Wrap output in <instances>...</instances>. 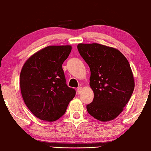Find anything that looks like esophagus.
Returning a JSON list of instances; mask_svg holds the SVG:
<instances>
[{"label":"esophagus","instance_id":"1","mask_svg":"<svg viewBox=\"0 0 151 151\" xmlns=\"http://www.w3.org/2000/svg\"><path fill=\"white\" fill-rule=\"evenodd\" d=\"M77 92H78V94L81 93V92H82V87H81V86H79V87H78Z\"/></svg>","mask_w":151,"mask_h":151}]
</instances>
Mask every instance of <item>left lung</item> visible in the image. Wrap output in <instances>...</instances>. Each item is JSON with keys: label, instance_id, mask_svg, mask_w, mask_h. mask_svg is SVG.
Masks as SVG:
<instances>
[{"label": "left lung", "instance_id": "obj_1", "mask_svg": "<svg viewBox=\"0 0 151 151\" xmlns=\"http://www.w3.org/2000/svg\"><path fill=\"white\" fill-rule=\"evenodd\" d=\"M78 50L91 71L94 98L86 105L88 113L101 122L112 120L123 111L135 87L129 63L117 49L98 43L79 44Z\"/></svg>", "mask_w": 151, "mask_h": 151}]
</instances>
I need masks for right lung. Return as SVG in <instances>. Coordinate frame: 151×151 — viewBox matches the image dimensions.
Here are the masks:
<instances>
[{
  "label": "right lung",
  "instance_id": "1",
  "mask_svg": "<svg viewBox=\"0 0 151 151\" xmlns=\"http://www.w3.org/2000/svg\"><path fill=\"white\" fill-rule=\"evenodd\" d=\"M71 51L69 45L47 47L34 53L22 67V98L31 112L42 120L58 119L76 96V90L67 86L62 68Z\"/></svg>",
  "mask_w": 151,
  "mask_h": 151
}]
</instances>
